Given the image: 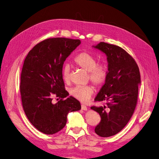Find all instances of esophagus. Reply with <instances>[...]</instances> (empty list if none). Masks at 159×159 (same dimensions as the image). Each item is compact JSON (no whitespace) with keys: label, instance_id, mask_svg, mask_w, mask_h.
Returning a JSON list of instances; mask_svg holds the SVG:
<instances>
[{"label":"esophagus","instance_id":"obj_1","mask_svg":"<svg viewBox=\"0 0 159 159\" xmlns=\"http://www.w3.org/2000/svg\"><path fill=\"white\" fill-rule=\"evenodd\" d=\"M81 109L82 110H84V111H86L88 109V107H87V106H86V105H81Z\"/></svg>","mask_w":159,"mask_h":159}]
</instances>
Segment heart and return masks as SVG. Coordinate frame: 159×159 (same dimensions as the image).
<instances>
[{
  "instance_id": "1",
  "label": "heart",
  "mask_w": 159,
  "mask_h": 159,
  "mask_svg": "<svg viewBox=\"0 0 159 159\" xmlns=\"http://www.w3.org/2000/svg\"><path fill=\"white\" fill-rule=\"evenodd\" d=\"M74 63L81 68L88 71L89 80L97 86L101 87L106 81L108 70L106 65L98 64L97 59L88 52H83L77 55L74 60ZM62 77L65 82L70 81V67L66 65L62 70ZM95 91L92 85H77L70 91L71 95L81 102H86L91 98Z\"/></svg>"
}]
</instances>
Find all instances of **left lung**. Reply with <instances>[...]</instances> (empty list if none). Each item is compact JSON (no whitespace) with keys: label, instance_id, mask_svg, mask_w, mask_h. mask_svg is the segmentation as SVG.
<instances>
[{"label":"left lung","instance_id":"left-lung-1","mask_svg":"<svg viewBox=\"0 0 159 159\" xmlns=\"http://www.w3.org/2000/svg\"><path fill=\"white\" fill-rule=\"evenodd\" d=\"M93 47L106 54L108 76L95 98V102H105V105L91 109L101 117L95 133L108 137L121 131L132 117L137 103L140 72L133 57L121 47L105 42Z\"/></svg>","mask_w":159,"mask_h":159}]
</instances>
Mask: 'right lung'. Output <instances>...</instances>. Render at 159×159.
<instances>
[{
  "mask_svg": "<svg viewBox=\"0 0 159 159\" xmlns=\"http://www.w3.org/2000/svg\"><path fill=\"white\" fill-rule=\"evenodd\" d=\"M80 44V40L48 38L34 47L24 61L20 85L22 107L32 125L43 133L60 131L68 113L81 109L72 96L64 99L69 93L62 77L64 62ZM54 96L61 98L55 104Z\"/></svg>",
  "mask_w": 159,
  "mask_h": 159,
  "instance_id": "add662e5",
  "label": "right lung"
}]
</instances>
